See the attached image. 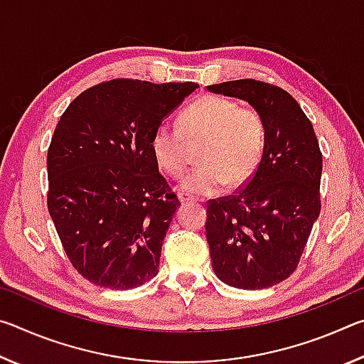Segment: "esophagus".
I'll return each mask as SVG.
<instances>
[{
  "instance_id": "34e87169",
  "label": "esophagus",
  "mask_w": 364,
  "mask_h": 364,
  "mask_svg": "<svg viewBox=\"0 0 364 364\" xmlns=\"http://www.w3.org/2000/svg\"><path fill=\"white\" fill-rule=\"evenodd\" d=\"M180 200L183 202V204H186V202H193V200H196V197L189 196V194H184V193H181V194H180Z\"/></svg>"
}]
</instances>
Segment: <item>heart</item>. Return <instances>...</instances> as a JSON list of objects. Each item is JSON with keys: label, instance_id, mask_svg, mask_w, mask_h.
<instances>
[{"label": "heart", "instance_id": "b5f03b06", "mask_svg": "<svg viewBox=\"0 0 364 364\" xmlns=\"http://www.w3.org/2000/svg\"><path fill=\"white\" fill-rule=\"evenodd\" d=\"M200 141L199 167L181 183L193 196H212L230 180L244 183L260 164L267 127L257 109L221 96H202L180 115V125L162 122L151 139L152 156L171 176H181L189 165V144Z\"/></svg>", "mask_w": 364, "mask_h": 364}]
</instances>
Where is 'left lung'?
<instances>
[{"mask_svg": "<svg viewBox=\"0 0 364 364\" xmlns=\"http://www.w3.org/2000/svg\"><path fill=\"white\" fill-rule=\"evenodd\" d=\"M207 90L247 101L267 127L263 156L247 184L207 204L212 268L231 287L279 284L297 268L321 210L323 156L315 130L279 86L245 78Z\"/></svg>", "mask_w": 364, "mask_h": 364, "instance_id": "1", "label": "left lung"}]
</instances>
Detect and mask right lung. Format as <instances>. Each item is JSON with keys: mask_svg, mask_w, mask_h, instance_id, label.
Instances as JSON below:
<instances>
[{"mask_svg": "<svg viewBox=\"0 0 364 364\" xmlns=\"http://www.w3.org/2000/svg\"><path fill=\"white\" fill-rule=\"evenodd\" d=\"M197 83L115 78L83 91L58 122L48 149V210L85 279L127 291L159 273L180 200L151 151L159 123Z\"/></svg>", "mask_w": 364, "mask_h": 364, "instance_id": "1", "label": "right lung"}]
</instances>
